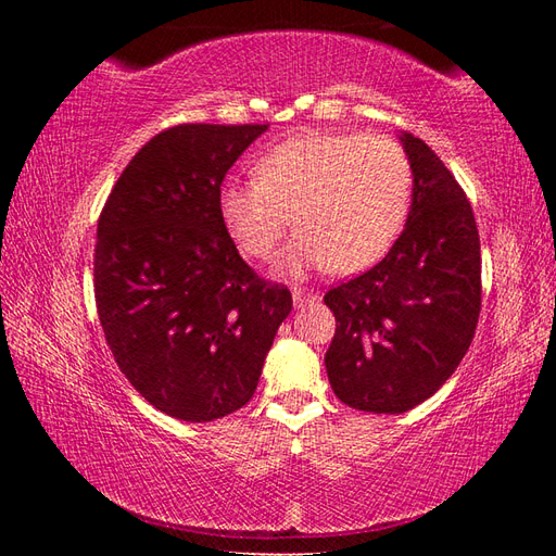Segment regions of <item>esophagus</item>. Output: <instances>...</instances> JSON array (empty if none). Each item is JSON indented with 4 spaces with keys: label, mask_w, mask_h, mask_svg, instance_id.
Segmentation results:
<instances>
[{
    "label": "esophagus",
    "mask_w": 556,
    "mask_h": 556,
    "mask_svg": "<svg viewBox=\"0 0 556 556\" xmlns=\"http://www.w3.org/2000/svg\"><path fill=\"white\" fill-rule=\"evenodd\" d=\"M313 301H317L315 293L303 291V289H293V305H296V308H303V305H308Z\"/></svg>",
    "instance_id": "obj_1"
}]
</instances>
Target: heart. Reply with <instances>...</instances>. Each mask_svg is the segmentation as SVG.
Listing matches in <instances>:
<instances>
[{"label": "heart", "mask_w": 556, "mask_h": 556, "mask_svg": "<svg viewBox=\"0 0 556 556\" xmlns=\"http://www.w3.org/2000/svg\"><path fill=\"white\" fill-rule=\"evenodd\" d=\"M410 162L380 134H301L255 162V179L227 181L219 217L241 253L267 260L291 227L279 267L337 275L368 269L394 243L406 219Z\"/></svg>", "instance_id": "b5f03b06"}]
</instances>
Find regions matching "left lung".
Here are the masks:
<instances>
[{"label":"left lung","instance_id":"1","mask_svg":"<svg viewBox=\"0 0 556 556\" xmlns=\"http://www.w3.org/2000/svg\"><path fill=\"white\" fill-rule=\"evenodd\" d=\"M408 222L368 271L325 293L337 317L325 368L334 394L368 413H406L458 368L480 317V236L464 188L410 134Z\"/></svg>","mask_w":556,"mask_h":556}]
</instances>
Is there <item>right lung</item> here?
<instances>
[{
	"label": "right lung",
	"instance_id": "obj_1",
	"mask_svg": "<svg viewBox=\"0 0 556 556\" xmlns=\"http://www.w3.org/2000/svg\"><path fill=\"white\" fill-rule=\"evenodd\" d=\"M267 124H179L126 164L98 219L92 285L112 356L136 392L188 422L229 416L255 394L291 313L219 217L231 164Z\"/></svg>",
	"mask_w": 556,
	"mask_h": 556
}]
</instances>
